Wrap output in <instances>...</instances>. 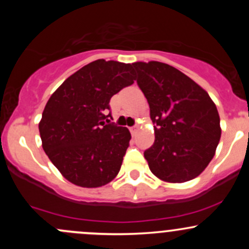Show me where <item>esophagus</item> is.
I'll list each match as a JSON object with an SVG mask.
<instances>
[{"label": "esophagus", "mask_w": 249, "mask_h": 249, "mask_svg": "<svg viewBox=\"0 0 249 249\" xmlns=\"http://www.w3.org/2000/svg\"><path fill=\"white\" fill-rule=\"evenodd\" d=\"M130 132H131L132 135H135L137 132V126L136 125H135V126H132V127H130Z\"/></svg>", "instance_id": "1"}]
</instances>
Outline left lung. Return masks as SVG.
Returning a JSON list of instances; mask_svg holds the SVG:
<instances>
[{
    "mask_svg": "<svg viewBox=\"0 0 249 249\" xmlns=\"http://www.w3.org/2000/svg\"><path fill=\"white\" fill-rule=\"evenodd\" d=\"M132 67L155 124L154 144L144 152L150 171L169 183L194 179L213 159L222 135L214 102L170 65L140 61Z\"/></svg>",
    "mask_w": 249,
    "mask_h": 249,
    "instance_id": "left-lung-1",
    "label": "left lung"
}]
</instances>
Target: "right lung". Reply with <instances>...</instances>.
<instances>
[{"mask_svg": "<svg viewBox=\"0 0 249 249\" xmlns=\"http://www.w3.org/2000/svg\"><path fill=\"white\" fill-rule=\"evenodd\" d=\"M136 79L131 64L96 60L70 76L48 100L38 124L42 147L73 184L97 188L114 179L131 140L124 126L105 124L109 100Z\"/></svg>", "mask_w": 249, "mask_h": 249, "instance_id": "right-lung-1", "label": "right lung"}]
</instances>
